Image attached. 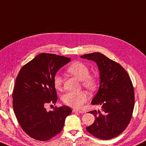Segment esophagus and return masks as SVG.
Listing matches in <instances>:
<instances>
[{"mask_svg":"<svg viewBox=\"0 0 146 146\" xmlns=\"http://www.w3.org/2000/svg\"><path fill=\"white\" fill-rule=\"evenodd\" d=\"M73 111L75 113H84V112L82 110H78V109H73Z\"/></svg>","mask_w":146,"mask_h":146,"instance_id":"34e87169","label":"esophagus"}]
</instances>
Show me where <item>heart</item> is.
<instances>
[{
    "instance_id": "1",
    "label": "heart",
    "mask_w": 146,
    "mask_h": 146,
    "mask_svg": "<svg viewBox=\"0 0 146 146\" xmlns=\"http://www.w3.org/2000/svg\"><path fill=\"white\" fill-rule=\"evenodd\" d=\"M66 71L82 81V86L89 91H94L98 87L97 78L96 76L89 75L90 70L88 66L80 62H76L70 65ZM53 83L55 88L60 89L63 84V79L59 74H55L53 78ZM62 101L66 105L75 108H80L87 100L88 96L86 92H68L62 96Z\"/></svg>"
}]
</instances>
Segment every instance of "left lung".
I'll return each instance as SVG.
<instances>
[{
  "instance_id": "left-lung-1",
  "label": "left lung",
  "mask_w": 146,
  "mask_h": 146,
  "mask_svg": "<svg viewBox=\"0 0 146 146\" xmlns=\"http://www.w3.org/2000/svg\"><path fill=\"white\" fill-rule=\"evenodd\" d=\"M80 57L96 62L100 75L98 91L91 103L102 106V110L90 111L96 120L86 129L100 139H111L121 134L131 119L135 103L133 84L123 66L103 54L94 52Z\"/></svg>"
}]
</instances>
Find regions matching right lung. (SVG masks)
I'll return each mask as SVG.
<instances>
[{
	"instance_id": "right-lung-1",
	"label": "right lung",
	"mask_w": 146,
	"mask_h": 146,
	"mask_svg": "<svg viewBox=\"0 0 146 146\" xmlns=\"http://www.w3.org/2000/svg\"><path fill=\"white\" fill-rule=\"evenodd\" d=\"M71 58L43 53L21 68L13 92V107L21 128L33 139L46 141L62 131L72 112L67 106L48 112V104L57 100L53 78Z\"/></svg>"
}]
</instances>
